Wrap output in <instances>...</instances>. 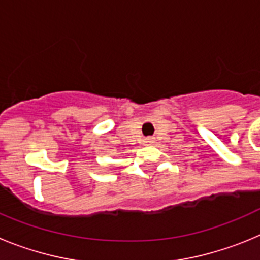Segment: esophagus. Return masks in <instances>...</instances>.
<instances>
[{"instance_id": "1", "label": "esophagus", "mask_w": 260, "mask_h": 260, "mask_svg": "<svg viewBox=\"0 0 260 260\" xmlns=\"http://www.w3.org/2000/svg\"><path fill=\"white\" fill-rule=\"evenodd\" d=\"M153 142V138H144L143 139V143L146 144H151Z\"/></svg>"}]
</instances>
